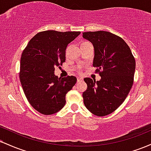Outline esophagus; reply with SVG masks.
<instances>
[{
    "instance_id": "1",
    "label": "esophagus",
    "mask_w": 151,
    "mask_h": 151,
    "mask_svg": "<svg viewBox=\"0 0 151 151\" xmlns=\"http://www.w3.org/2000/svg\"><path fill=\"white\" fill-rule=\"evenodd\" d=\"M83 80L82 77H77V82H79V81H81Z\"/></svg>"
}]
</instances>
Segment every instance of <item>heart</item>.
Instances as JSON below:
<instances>
[{"label": "heart", "instance_id": "heart-1", "mask_svg": "<svg viewBox=\"0 0 151 151\" xmlns=\"http://www.w3.org/2000/svg\"><path fill=\"white\" fill-rule=\"evenodd\" d=\"M86 43H89V42H81L80 46L81 45H84V44H86Z\"/></svg>", "mask_w": 151, "mask_h": 151}]
</instances>
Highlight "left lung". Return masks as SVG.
<instances>
[{
    "label": "left lung",
    "mask_w": 151,
    "mask_h": 151,
    "mask_svg": "<svg viewBox=\"0 0 151 151\" xmlns=\"http://www.w3.org/2000/svg\"><path fill=\"white\" fill-rule=\"evenodd\" d=\"M83 37L94 48L93 66L101 79L84 80L87 89L83 92L84 104L98 116L111 114L126 99L133 83L136 62L131 49L122 38L106 31L83 32Z\"/></svg>",
    "instance_id": "left-lung-1"
}]
</instances>
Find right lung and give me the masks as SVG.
Listing matches in <instances>:
<instances>
[{
    "instance_id": "1",
    "label": "right lung",
    "mask_w": 151,
    "mask_h": 151,
    "mask_svg": "<svg viewBox=\"0 0 151 151\" xmlns=\"http://www.w3.org/2000/svg\"><path fill=\"white\" fill-rule=\"evenodd\" d=\"M80 32L46 30L29 41L20 59V80L33 108L44 115L58 112L66 103V94L77 82L74 76L59 78L55 68L65 62V50Z\"/></svg>"
}]
</instances>
